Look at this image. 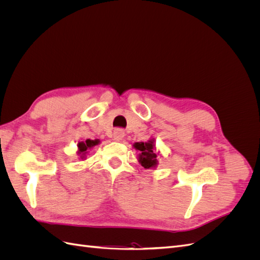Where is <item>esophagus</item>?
<instances>
[{
    "instance_id": "34e87169",
    "label": "esophagus",
    "mask_w": 260,
    "mask_h": 260,
    "mask_svg": "<svg viewBox=\"0 0 260 260\" xmlns=\"http://www.w3.org/2000/svg\"><path fill=\"white\" fill-rule=\"evenodd\" d=\"M124 137V131L122 129H115L114 130V139L116 141H121Z\"/></svg>"
}]
</instances>
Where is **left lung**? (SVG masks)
Here are the masks:
<instances>
[{"mask_svg":"<svg viewBox=\"0 0 260 260\" xmlns=\"http://www.w3.org/2000/svg\"><path fill=\"white\" fill-rule=\"evenodd\" d=\"M133 146L140 151L139 161L144 168H155L157 166L158 160H157V154L155 153L154 140H149L147 142H138L133 144Z\"/></svg>","mask_w":260,"mask_h":260,"instance_id":"8db88e82","label":"left lung"}]
</instances>
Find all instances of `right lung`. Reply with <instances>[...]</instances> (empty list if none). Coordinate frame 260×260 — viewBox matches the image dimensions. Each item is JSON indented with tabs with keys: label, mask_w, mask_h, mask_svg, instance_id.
I'll return each mask as SVG.
<instances>
[{
	"label": "right lung",
	"mask_w": 260,
	"mask_h": 260,
	"mask_svg": "<svg viewBox=\"0 0 260 260\" xmlns=\"http://www.w3.org/2000/svg\"><path fill=\"white\" fill-rule=\"evenodd\" d=\"M100 143L99 140H85V142H79L78 143V154L80 155L81 158H84L85 154L88 153V149L92 148Z\"/></svg>",
	"instance_id": "right-lung-1"
}]
</instances>
